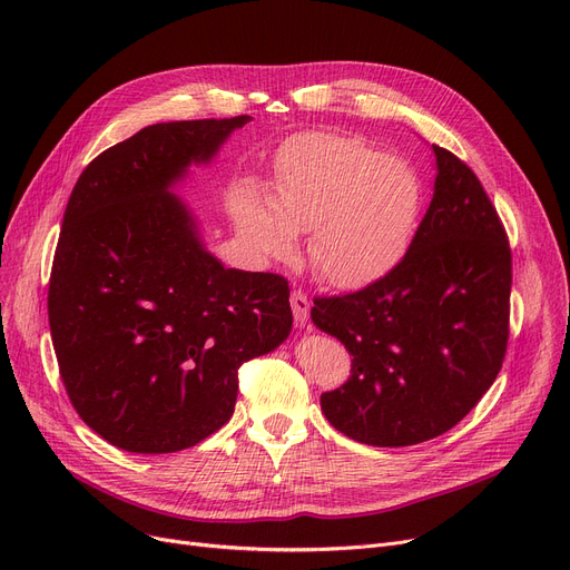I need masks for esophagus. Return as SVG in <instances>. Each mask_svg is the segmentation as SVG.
I'll return each mask as SVG.
<instances>
[{
	"label": "esophagus",
	"instance_id": "34e87169",
	"mask_svg": "<svg viewBox=\"0 0 570 570\" xmlns=\"http://www.w3.org/2000/svg\"><path fill=\"white\" fill-rule=\"evenodd\" d=\"M291 309H293L295 325L305 327V323L309 318V301H307V295L303 291H293L291 293Z\"/></svg>",
	"mask_w": 570,
	"mask_h": 570
}]
</instances>
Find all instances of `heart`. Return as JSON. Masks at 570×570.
<instances>
[{
  "instance_id": "1",
  "label": "heart",
  "mask_w": 570,
  "mask_h": 570,
  "mask_svg": "<svg viewBox=\"0 0 570 570\" xmlns=\"http://www.w3.org/2000/svg\"><path fill=\"white\" fill-rule=\"evenodd\" d=\"M423 209V183L361 136L305 134L282 147L269 205L245 194L237 228L261 258H286L309 230L307 258L335 288L383 279L404 258Z\"/></svg>"
}]
</instances>
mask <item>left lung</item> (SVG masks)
I'll return each instance as SVG.
<instances>
[{"label":"left lung","instance_id":"8db88e82","mask_svg":"<svg viewBox=\"0 0 570 570\" xmlns=\"http://www.w3.org/2000/svg\"><path fill=\"white\" fill-rule=\"evenodd\" d=\"M432 149L434 196L404 258L372 286L312 307L314 325L353 355L321 409L367 445H413L455 428L490 391L508 346V235L475 173Z\"/></svg>","mask_w":570,"mask_h":570}]
</instances>
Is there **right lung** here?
Wrapping results in <instances>:
<instances>
[{"instance_id": "add662e5", "label": "right lung", "mask_w": 570, "mask_h": 570, "mask_svg": "<svg viewBox=\"0 0 570 570\" xmlns=\"http://www.w3.org/2000/svg\"><path fill=\"white\" fill-rule=\"evenodd\" d=\"M249 115L145 127L80 173L48 286L59 376L129 453H177L233 415L237 370L291 333L288 282L224 267L170 189Z\"/></svg>"}]
</instances>
